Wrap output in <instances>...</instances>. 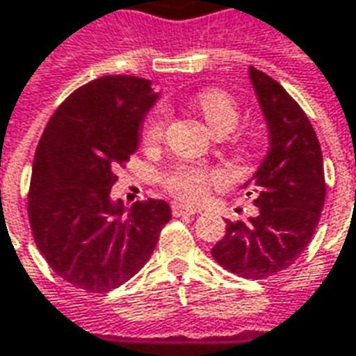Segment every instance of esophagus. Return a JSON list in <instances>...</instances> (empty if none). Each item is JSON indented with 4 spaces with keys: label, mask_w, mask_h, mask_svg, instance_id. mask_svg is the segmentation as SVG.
Masks as SVG:
<instances>
[{
    "label": "esophagus",
    "mask_w": 356,
    "mask_h": 356,
    "mask_svg": "<svg viewBox=\"0 0 356 356\" xmlns=\"http://www.w3.org/2000/svg\"><path fill=\"white\" fill-rule=\"evenodd\" d=\"M197 209H193V207H186V205H172V214L174 216H188V214H197Z\"/></svg>",
    "instance_id": "esophagus-1"
}]
</instances>
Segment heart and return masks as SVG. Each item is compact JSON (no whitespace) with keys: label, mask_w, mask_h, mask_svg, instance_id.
I'll list each match as a JSON object with an SVG mask.
<instances>
[{"label":"heart","mask_w":356,"mask_h":356,"mask_svg":"<svg viewBox=\"0 0 356 356\" xmlns=\"http://www.w3.org/2000/svg\"><path fill=\"white\" fill-rule=\"evenodd\" d=\"M195 105L214 132H230L239 120V105L222 88H207L197 93ZM166 126V109L155 107L145 117L142 126V140L145 143H157ZM224 176L218 170H209L201 166L184 165L166 176V188L184 201H201L211 186L222 184Z\"/></svg>","instance_id":"heart-1"}]
</instances>
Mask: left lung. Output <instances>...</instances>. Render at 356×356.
Here are the masks:
<instances>
[{
	"mask_svg": "<svg viewBox=\"0 0 356 356\" xmlns=\"http://www.w3.org/2000/svg\"><path fill=\"white\" fill-rule=\"evenodd\" d=\"M249 78L270 138V149L251 178L253 191H247L254 193L259 214L247 222L226 220V234L211 253L226 270L263 280L286 270L311 243L326 180L318 138L299 103L254 67H249Z\"/></svg>",
	"mask_w": 356,
	"mask_h": 356,
	"instance_id": "left-lung-1",
	"label": "left lung"
}]
</instances>
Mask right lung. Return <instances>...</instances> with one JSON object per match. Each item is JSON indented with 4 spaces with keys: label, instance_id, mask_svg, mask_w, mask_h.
I'll use <instances>...</instances> for the list:
<instances>
[{
    "label": "right lung",
    "instance_id": "1",
    "mask_svg": "<svg viewBox=\"0 0 356 356\" xmlns=\"http://www.w3.org/2000/svg\"><path fill=\"white\" fill-rule=\"evenodd\" d=\"M145 78L109 74L72 92L38 143L29 191L32 236L47 264L74 287L103 293L138 274L170 220L161 199H111L117 166L138 149L157 102Z\"/></svg>",
    "mask_w": 356,
    "mask_h": 356
}]
</instances>
